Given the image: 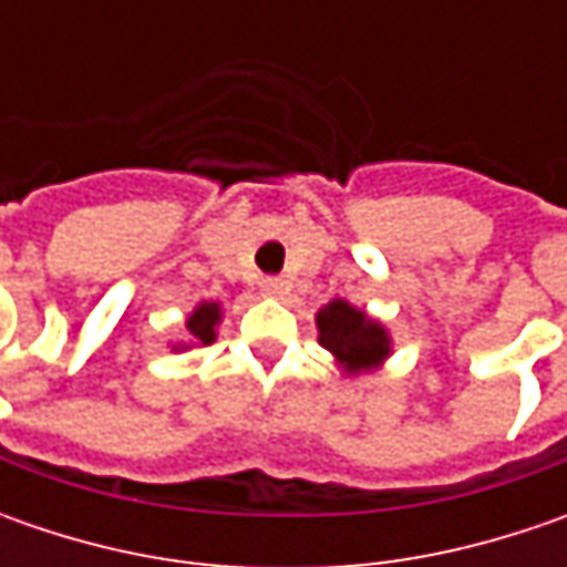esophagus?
<instances>
[{
  "mask_svg": "<svg viewBox=\"0 0 567 567\" xmlns=\"http://www.w3.org/2000/svg\"><path fill=\"white\" fill-rule=\"evenodd\" d=\"M261 293L265 296H284L287 293V284L280 277H265L261 280Z\"/></svg>",
  "mask_w": 567,
  "mask_h": 567,
  "instance_id": "esophagus-1",
  "label": "esophagus"
}]
</instances>
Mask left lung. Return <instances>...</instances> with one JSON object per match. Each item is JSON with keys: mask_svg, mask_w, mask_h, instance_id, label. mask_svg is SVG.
<instances>
[{"mask_svg": "<svg viewBox=\"0 0 567 567\" xmlns=\"http://www.w3.org/2000/svg\"><path fill=\"white\" fill-rule=\"evenodd\" d=\"M318 343L331 350L347 372H365L375 369L388 353L391 340L379 321L353 309L350 302L334 299L318 312Z\"/></svg>", "mask_w": 567, "mask_h": 567, "instance_id": "1", "label": "left lung"}]
</instances>
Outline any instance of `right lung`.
Wrapping results in <instances>:
<instances>
[{
  "instance_id": "obj_1",
  "label": "right lung",
  "mask_w": 567,
  "mask_h": 567,
  "mask_svg": "<svg viewBox=\"0 0 567 567\" xmlns=\"http://www.w3.org/2000/svg\"><path fill=\"white\" fill-rule=\"evenodd\" d=\"M217 321H220V306H217V302H202V306L188 316L186 328L188 334L198 340V343H210V340L217 338V334H214Z\"/></svg>"
}]
</instances>
